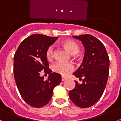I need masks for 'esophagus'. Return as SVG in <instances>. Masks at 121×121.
I'll use <instances>...</instances> for the list:
<instances>
[{"label":"esophagus","instance_id":"esophagus-1","mask_svg":"<svg viewBox=\"0 0 121 121\" xmlns=\"http://www.w3.org/2000/svg\"><path fill=\"white\" fill-rule=\"evenodd\" d=\"M66 79H67V78H66V77H61V81H65V80H66Z\"/></svg>","mask_w":121,"mask_h":121}]
</instances>
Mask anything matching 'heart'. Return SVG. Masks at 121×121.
Masks as SVG:
<instances>
[{"mask_svg": "<svg viewBox=\"0 0 121 121\" xmlns=\"http://www.w3.org/2000/svg\"><path fill=\"white\" fill-rule=\"evenodd\" d=\"M63 45L70 54H75L79 51V46L72 40H66L63 42ZM54 49L53 46H50L46 51V58L51 60L54 57ZM53 71L63 76H67L74 70V66L71 63L57 61L52 66Z\"/></svg>", "mask_w": 121, "mask_h": 121, "instance_id": "obj_1", "label": "heart"}]
</instances>
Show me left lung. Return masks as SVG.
<instances>
[{
  "mask_svg": "<svg viewBox=\"0 0 121 121\" xmlns=\"http://www.w3.org/2000/svg\"><path fill=\"white\" fill-rule=\"evenodd\" d=\"M81 41L85 49L81 66L73 75L82 83L75 81V87L69 92L73 103L81 108H87L96 103L103 95L109 70V58L105 46L98 39L89 34L73 36Z\"/></svg>",
  "mask_w": 121,
  "mask_h": 121,
  "instance_id": "8db88e82",
  "label": "left lung"
}]
</instances>
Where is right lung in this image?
<instances>
[{
	"instance_id": "right-lung-1",
	"label": "right lung",
	"mask_w": 121,
	"mask_h": 121,
	"mask_svg": "<svg viewBox=\"0 0 121 121\" xmlns=\"http://www.w3.org/2000/svg\"><path fill=\"white\" fill-rule=\"evenodd\" d=\"M58 37L31 35L20 43L14 56V75L20 95L29 105L40 108L48 104L53 89L61 81L59 73L52 72L46 58V51ZM44 70L48 79L39 76Z\"/></svg>"
}]
</instances>
